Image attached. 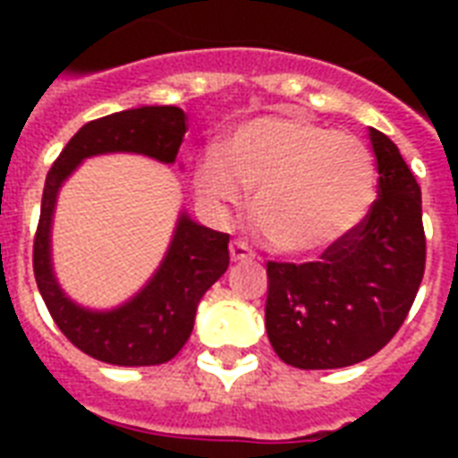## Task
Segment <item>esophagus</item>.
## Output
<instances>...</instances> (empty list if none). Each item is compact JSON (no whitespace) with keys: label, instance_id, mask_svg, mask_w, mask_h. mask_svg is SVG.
I'll return each instance as SVG.
<instances>
[{"label":"esophagus","instance_id":"1","mask_svg":"<svg viewBox=\"0 0 458 458\" xmlns=\"http://www.w3.org/2000/svg\"><path fill=\"white\" fill-rule=\"evenodd\" d=\"M254 254H251L250 244L242 242V240H233L230 242V259L233 261H247V259H251Z\"/></svg>","mask_w":458,"mask_h":458}]
</instances>
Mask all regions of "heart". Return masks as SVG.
<instances>
[{
	"label": "heart",
	"mask_w": 458,
	"mask_h": 458,
	"mask_svg": "<svg viewBox=\"0 0 458 458\" xmlns=\"http://www.w3.org/2000/svg\"><path fill=\"white\" fill-rule=\"evenodd\" d=\"M194 185L214 208L254 190V216L283 254L309 257L342 242L376 199V161L361 140L297 116L237 125L197 161Z\"/></svg>",
	"instance_id": "obj_1"
}]
</instances>
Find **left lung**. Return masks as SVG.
<instances>
[{
	"label": "left lung",
	"instance_id": "8db88e82",
	"mask_svg": "<svg viewBox=\"0 0 458 458\" xmlns=\"http://www.w3.org/2000/svg\"><path fill=\"white\" fill-rule=\"evenodd\" d=\"M377 161V199L318 261H268L266 333L294 369H344L394 337L426 271L420 187L397 145L369 131Z\"/></svg>",
	"mask_w": 458,
	"mask_h": 458
}]
</instances>
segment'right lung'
Segmentation results:
<instances>
[{
    "instance_id": "add662e5",
    "label": "right lung",
    "mask_w": 458,
    "mask_h": 458,
    "mask_svg": "<svg viewBox=\"0 0 458 458\" xmlns=\"http://www.w3.org/2000/svg\"><path fill=\"white\" fill-rule=\"evenodd\" d=\"M185 121L178 106H140L97 118L75 132L47 173L32 244L35 280L61 333L104 363L157 366L178 354L192 333L199 300L228 271L230 235L180 214L171 247L152 280L131 301L111 311H92L68 300L54 278L49 233L56 194L78 164L97 154L132 152L173 164L187 132Z\"/></svg>"
}]
</instances>
